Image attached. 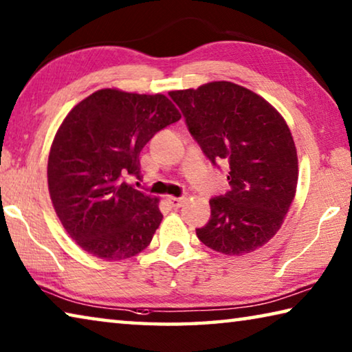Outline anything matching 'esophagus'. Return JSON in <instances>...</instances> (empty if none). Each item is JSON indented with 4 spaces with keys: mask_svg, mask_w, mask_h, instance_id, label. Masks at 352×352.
<instances>
[{
    "mask_svg": "<svg viewBox=\"0 0 352 352\" xmlns=\"http://www.w3.org/2000/svg\"><path fill=\"white\" fill-rule=\"evenodd\" d=\"M168 201L170 204L172 208H182L184 204H186L188 199L186 197H168Z\"/></svg>",
    "mask_w": 352,
    "mask_h": 352,
    "instance_id": "esophagus-1",
    "label": "esophagus"
}]
</instances>
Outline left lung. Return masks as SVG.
<instances>
[{"mask_svg": "<svg viewBox=\"0 0 352 352\" xmlns=\"http://www.w3.org/2000/svg\"><path fill=\"white\" fill-rule=\"evenodd\" d=\"M211 162L230 166L231 189L210 200L197 237L214 252L239 256L269 242L284 222L298 183L290 129L275 107L233 82L169 91Z\"/></svg>", "mask_w": 352, "mask_h": 352, "instance_id": "obj_1", "label": "left lung"}]
</instances>
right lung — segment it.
<instances>
[{"mask_svg":"<svg viewBox=\"0 0 352 352\" xmlns=\"http://www.w3.org/2000/svg\"><path fill=\"white\" fill-rule=\"evenodd\" d=\"M180 118L164 94L104 88L63 119L47 158V188L57 217L83 252L121 261L151 243L163 220L160 200L126 178H140L142 147Z\"/></svg>","mask_w":352,"mask_h":352,"instance_id":"obj_1","label":"right lung"}]
</instances>
